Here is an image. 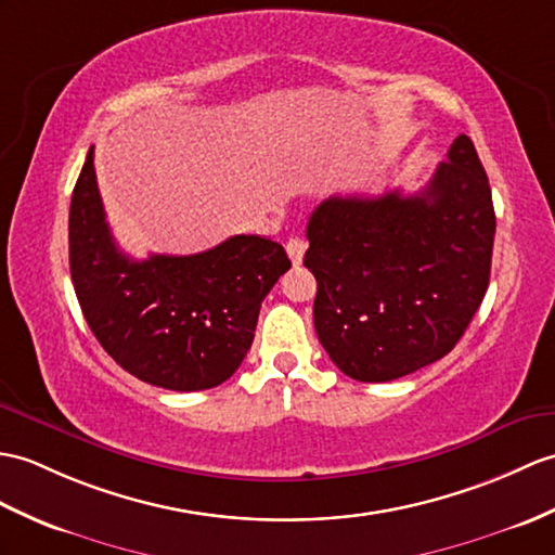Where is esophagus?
Here are the masks:
<instances>
[{
    "mask_svg": "<svg viewBox=\"0 0 555 555\" xmlns=\"http://www.w3.org/2000/svg\"><path fill=\"white\" fill-rule=\"evenodd\" d=\"M305 250H307V241H305V238H300V236H295V238H291V241L286 243V253H288L291 262H293L295 267L302 264Z\"/></svg>",
    "mask_w": 555,
    "mask_h": 555,
    "instance_id": "esophagus-1",
    "label": "esophagus"
}]
</instances>
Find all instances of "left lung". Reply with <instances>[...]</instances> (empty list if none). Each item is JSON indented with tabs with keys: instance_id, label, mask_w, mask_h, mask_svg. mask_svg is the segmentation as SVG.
Returning <instances> with one entry per match:
<instances>
[{
	"instance_id": "8db88e82",
	"label": "left lung",
	"mask_w": 555,
	"mask_h": 555,
	"mask_svg": "<svg viewBox=\"0 0 555 555\" xmlns=\"http://www.w3.org/2000/svg\"><path fill=\"white\" fill-rule=\"evenodd\" d=\"M494 229L492 189L466 134L418 193L317 205L305 267L331 362L354 380L385 383L452 352L487 293Z\"/></svg>"
}]
</instances>
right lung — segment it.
I'll return each instance as SVG.
<instances>
[{
  "instance_id": "add662e5",
  "label": "right lung",
  "mask_w": 555,
  "mask_h": 555,
  "mask_svg": "<svg viewBox=\"0 0 555 555\" xmlns=\"http://www.w3.org/2000/svg\"><path fill=\"white\" fill-rule=\"evenodd\" d=\"M68 243L77 302L103 350L134 378L177 392L234 376L264 295L291 269L276 241L246 234L196 255L127 257L103 212L94 146L73 189Z\"/></svg>"
}]
</instances>
